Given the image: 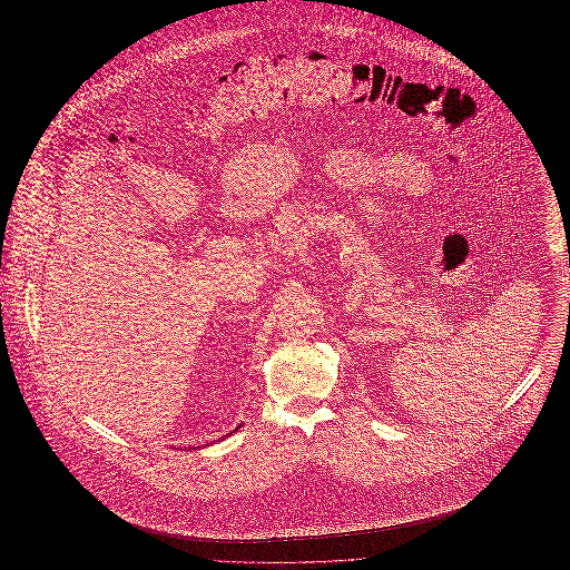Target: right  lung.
I'll use <instances>...</instances> for the list:
<instances>
[{"label": "right lung", "mask_w": 570, "mask_h": 570, "mask_svg": "<svg viewBox=\"0 0 570 570\" xmlns=\"http://www.w3.org/2000/svg\"><path fill=\"white\" fill-rule=\"evenodd\" d=\"M239 428H242V425H239ZM239 428H237V430H239ZM237 430H233V432H230V434H235V432H237Z\"/></svg>", "instance_id": "obj_1"}]
</instances>
